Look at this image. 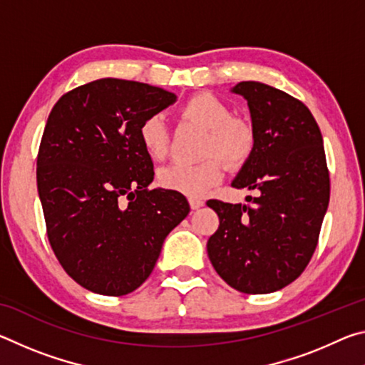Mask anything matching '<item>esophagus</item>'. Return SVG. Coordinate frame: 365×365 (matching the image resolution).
<instances>
[{
	"label": "esophagus",
	"instance_id": "1",
	"mask_svg": "<svg viewBox=\"0 0 365 365\" xmlns=\"http://www.w3.org/2000/svg\"><path fill=\"white\" fill-rule=\"evenodd\" d=\"M202 205H205V201H202L201 197H195V196L190 197V206H191V209H200Z\"/></svg>",
	"mask_w": 365,
	"mask_h": 365
}]
</instances>
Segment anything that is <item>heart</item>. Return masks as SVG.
Wrapping results in <instances>:
<instances>
[{"label":"heart","instance_id":"heart-1","mask_svg":"<svg viewBox=\"0 0 365 365\" xmlns=\"http://www.w3.org/2000/svg\"><path fill=\"white\" fill-rule=\"evenodd\" d=\"M178 115L206 128L201 154L205 160L196 164L174 163L158 172L160 187L180 191L188 196H200L207 188L217 185L224 177V165H242L255 148V128L243 117L232 115L228 104L212 93L190 96L180 108ZM138 138L145 153L154 160L165 158L169 135L160 114H151L141 120Z\"/></svg>","mask_w":365,"mask_h":365}]
</instances>
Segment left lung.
Instances as JSON below:
<instances>
[{
  "label": "left lung",
  "mask_w": 365,
  "mask_h": 365,
  "mask_svg": "<svg viewBox=\"0 0 365 365\" xmlns=\"http://www.w3.org/2000/svg\"><path fill=\"white\" fill-rule=\"evenodd\" d=\"M248 100L255 148L233 180L248 188L251 206L209 200L219 228L207 240L214 269L232 288L264 294L304 272L319 243L330 200L324 140L298 98L261 82H240Z\"/></svg>",
  "instance_id": "left-lung-1"
}]
</instances>
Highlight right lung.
<instances>
[{
	"instance_id": "add662e5",
	"label": "right lung",
	"mask_w": 365,
	"mask_h": 365,
	"mask_svg": "<svg viewBox=\"0 0 365 365\" xmlns=\"http://www.w3.org/2000/svg\"><path fill=\"white\" fill-rule=\"evenodd\" d=\"M175 101L159 86L100 78L59 98L36 156V185L54 256L90 292L122 296L156 265L190 205L151 190L153 160L138 138L145 117Z\"/></svg>"
}]
</instances>
